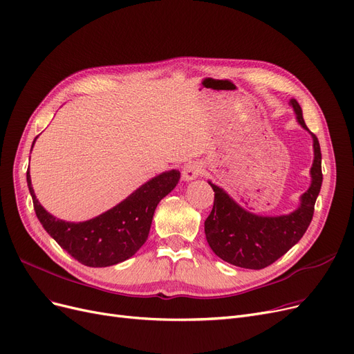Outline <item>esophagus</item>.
Instances as JSON below:
<instances>
[{
    "label": "esophagus",
    "mask_w": 354,
    "mask_h": 354,
    "mask_svg": "<svg viewBox=\"0 0 354 354\" xmlns=\"http://www.w3.org/2000/svg\"><path fill=\"white\" fill-rule=\"evenodd\" d=\"M201 171L203 169H201V166H199V163L189 162L182 169V178H183V180H192L201 175Z\"/></svg>",
    "instance_id": "obj_1"
}]
</instances>
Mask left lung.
<instances>
[{"instance_id":"obj_1","label":"left lung","mask_w":354,"mask_h":354,"mask_svg":"<svg viewBox=\"0 0 354 354\" xmlns=\"http://www.w3.org/2000/svg\"><path fill=\"white\" fill-rule=\"evenodd\" d=\"M299 124L306 127L302 110L295 100H290ZM310 131V130H308ZM314 140L313 183L301 198V207L289 215L260 217L244 211L223 189L211 183L214 205L205 220V236L212 252L224 262L244 269H263L282 257L295 245L308 228L317 196L321 189V149L317 136Z\"/></svg>"}]
</instances>
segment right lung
I'll list each match as a JSON object with an SVG mask.
<instances>
[{
	"instance_id": "obj_1",
	"label": "right lung",
	"mask_w": 354,
	"mask_h": 354,
	"mask_svg": "<svg viewBox=\"0 0 354 354\" xmlns=\"http://www.w3.org/2000/svg\"><path fill=\"white\" fill-rule=\"evenodd\" d=\"M179 178L178 171L153 178L113 209L85 223H65L46 211L36 199L28 171L27 185L39 221L60 248L85 266L105 268L124 262L142 248L158 204Z\"/></svg>"
}]
</instances>
